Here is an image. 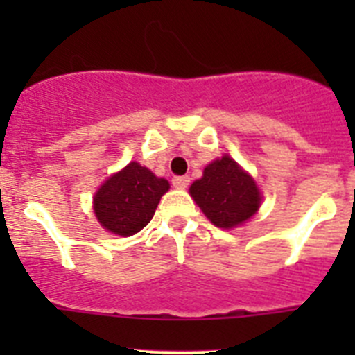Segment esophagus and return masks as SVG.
<instances>
[{"mask_svg": "<svg viewBox=\"0 0 355 355\" xmlns=\"http://www.w3.org/2000/svg\"><path fill=\"white\" fill-rule=\"evenodd\" d=\"M172 184H174V188H178V190H184V188L190 184V178H188V175H175L174 180H172Z\"/></svg>", "mask_w": 355, "mask_h": 355, "instance_id": "34e87169", "label": "esophagus"}]
</instances>
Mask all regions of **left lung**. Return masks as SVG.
I'll use <instances>...</instances> for the list:
<instances>
[{
    "label": "left lung",
    "mask_w": 355,
    "mask_h": 355,
    "mask_svg": "<svg viewBox=\"0 0 355 355\" xmlns=\"http://www.w3.org/2000/svg\"><path fill=\"white\" fill-rule=\"evenodd\" d=\"M190 193L209 220L224 229L245 222L261 205L252 178L229 156L209 163L202 178L193 181Z\"/></svg>",
    "instance_id": "8db88e82"
}]
</instances>
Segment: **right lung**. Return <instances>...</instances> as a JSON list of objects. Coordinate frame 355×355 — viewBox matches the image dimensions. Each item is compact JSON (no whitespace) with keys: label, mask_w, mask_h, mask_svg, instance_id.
Wrapping results in <instances>:
<instances>
[{"label":"right lung","mask_w":355,"mask_h":355,"mask_svg":"<svg viewBox=\"0 0 355 355\" xmlns=\"http://www.w3.org/2000/svg\"><path fill=\"white\" fill-rule=\"evenodd\" d=\"M167 190V180L131 162L97 190L94 211L103 227L121 236H131L149 224Z\"/></svg>","instance_id":"add662e5"}]
</instances>
